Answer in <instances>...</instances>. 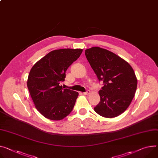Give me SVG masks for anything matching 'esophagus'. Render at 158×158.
Returning a JSON list of instances; mask_svg holds the SVG:
<instances>
[{"label":"esophagus","instance_id":"34e87169","mask_svg":"<svg viewBox=\"0 0 158 158\" xmlns=\"http://www.w3.org/2000/svg\"><path fill=\"white\" fill-rule=\"evenodd\" d=\"M90 93V91L89 90H87L86 92H83V94H84V95H89Z\"/></svg>","mask_w":158,"mask_h":158}]
</instances>
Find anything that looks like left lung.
Returning a JSON list of instances; mask_svg holds the SVG:
<instances>
[{
	"mask_svg": "<svg viewBox=\"0 0 158 158\" xmlns=\"http://www.w3.org/2000/svg\"><path fill=\"white\" fill-rule=\"evenodd\" d=\"M85 54L99 81V103L94 111L105 118H114L123 113L135 95L137 80L131 66L122 58L104 48L94 47Z\"/></svg>",
	"mask_w": 158,
	"mask_h": 158,
	"instance_id": "8db88e82",
	"label": "left lung"
}]
</instances>
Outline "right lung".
Listing matches in <instances>:
<instances>
[{
    "mask_svg": "<svg viewBox=\"0 0 158 158\" xmlns=\"http://www.w3.org/2000/svg\"><path fill=\"white\" fill-rule=\"evenodd\" d=\"M80 48H63L48 53L31 68L27 87L37 110L46 118L60 120L73 110L78 93L60 85L69 66L80 57Z\"/></svg>",
    "mask_w": 158,
    "mask_h": 158,
    "instance_id": "add662e5",
    "label": "right lung"
}]
</instances>
